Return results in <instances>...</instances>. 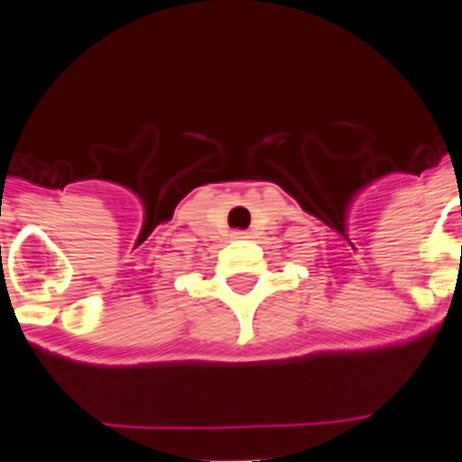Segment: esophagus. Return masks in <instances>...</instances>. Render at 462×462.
<instances>
[{"label":"esophagus","mask_w":462,"mask_h":462,"mask_svg":"<svg viewBox=\"0 0 462 462\" xmlns=\"http://www.w3.org/2000/svg\"><path fill=\"white\" fill-rule=\"evenodd\" d=\"M232 236H235V239H248V232L236 230V232H232Z\"/></svg>","instance_id":"obj_1"}]
</instances>
